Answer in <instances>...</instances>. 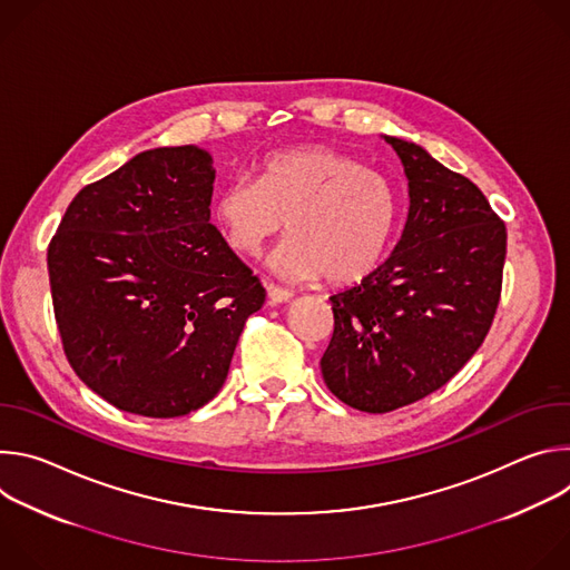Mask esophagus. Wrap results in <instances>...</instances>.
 Instances as JSON below:
<instances>
[{"label":"esophagus","mask_w":570,"mask_h":570,"mask_svg":"<svg viewBox=\"0 0 570 570\" xmlns=\"http://www.w3.org/2000/svg\"><path fill=\"white\" fill-rule=\"evenodd\" d=\"M268 299L273 302V304H284V302H288L291 297H293V291H288V288H282V286H277V284H268Z\"/></svg>","instance_id":"34e87169"}]
</instances>
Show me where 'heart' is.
I'll return each mask as SVG.
<instances>
[{
  "label": "heart",
  "instance_id": "heart-1",
  "mask_svg": "<svg viewBox=\"0 0 570 570\" xmlns=\"http://www.w3.org/2000/svg\"><path fill=\"white\" fill-rule=\"evenodd\" d=\"M396 212L385 176L322 144L268 155L257 180L234 178L214 200V220L236 255H262L286 225L291 236L271 264L291 277L322 273L332 284L356 282L379 264Z\"/></svg>",
  "mask_w": 570,
  "mask_h": 570
}]
</instances>
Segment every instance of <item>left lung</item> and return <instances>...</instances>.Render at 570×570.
Segmentation results:
<instances>
[{
    "label": "left lung",
    "mask_w": 570,
    "mask_h": 570,
    "mask_svg": "<svg viewBox=\"0 0 570 570\" xmlns=\"http://www.w3.org/2000/svg\"><path fill=\"white\" fill-rule=\"evenodd\" d=\"M409 178L411 209L392 255L332 295L334 336L320 367L363 413L415 403L478 352L503 286L508 232L490 200L422 146L385 137Z\"/></svg>",
    "instance_id": "8db88e82"
}]
</instances>
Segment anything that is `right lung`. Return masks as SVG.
<instances>
[{"instance_id":"1","label":"right lung","mask_w":570,"mask_h":570,"mask_svg":"<svg viewBox=\"0 0 570 570\" xmlns=\"http://www.w3.org/2000/svg\"><path fill=\"white\" fill-rule=\"evenodd\" d=\"M214 178L198 146L144 150L80 189L49 243L65 356L119 411L169 420L212 401L266 299L209 223Z\"/></svg>"}]
</instances>
